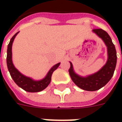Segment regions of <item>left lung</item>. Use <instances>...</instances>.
Segmentation results:
<instances>
[{
  "instance_id": "left-lung-1",
  "label": "left lung",
  "mask_w": 122,
  "mask_h": 122,
  "mask_svg": "<svg viewBox=\"0 0 122 122\" xmlns=\"http://www.w3.org/2000/svg\"><path fill=\"white\" fill-rule=\"evenodd\" d=\"M18 33L19 32L13 36V37L11 38L8 45L6 63L8 71L15 83L19 87L22 88L23 90H24L26 92H32V93L41 92L46 89L48 86V85L50 84L51 79L52 73L54 71H56V69L58 68L60 63L53 65L49 70V71L46 74L45 76L42 79L35 80L30 77L27 76L26 75L22 74L21 72L18 71V69L15 68L12 61V44H13L15 38Z\"/></svg>"
}]
</instances>
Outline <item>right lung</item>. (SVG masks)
<instances>
[{
    "instance_id": "right-lung-1",
    "label": "right lung",
    "mask_w": 122,
    "mask_h": 122,
    "mask_svg": "<svg viewBox=\"0 0 122 122\" xmlns=\"http://www.w3.org/2000/svg\"><path fill=\"white\" fill-rule=\"evenodd\" d=\"M93 32L103 40L107 48L108 58L105 65L97 72L86 76L76 74L71 62H70L71 67L69 70L70 76L74 84L82 90L90 92L99 90L110 81L114 74L117 61L115 46L108 34L101 29H94Z\"/></svg>"
}]
</instances>
